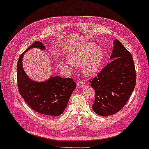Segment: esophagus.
I'll return each instance as SVG.
<instances>
[{
  "mask_svg": "<svg viewBox=\"0 0 149 149\" xmlns=\"http://www.w3.org/2000/svg\"><path fill=\"white\" fill-rule=\"evenodd\" d=\"M84 82L82 81H79L77 82V87L81 88L82 87H84Z\"/></svg>",
  "mask_w": 149,
  "mask_h": 149,
  "instance_id": "1",
  "label": "esophagus"
}]
</instances>
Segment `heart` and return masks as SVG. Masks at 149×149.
<instances>
[{"label":"heart","instance_id":"1","mask_svg":"<svg viewBox=\"0 0 149 149\" xmlns=\"http://www.w3.org/2000/svg\"><path fill=\"white\" fill-rule=\"evenodd\" d=\"M69 63L74 67L82 66L84 75L88 77L97 74L104 58V52L101 48L91 42L82 45L69 56Z\"/></svg>","mask_w":149,"mask_h":149}]
</instances>
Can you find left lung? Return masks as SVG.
<instances>
[{
  "label": "left lung",
  "instance_id": "obj_1",
  "mask_svg": "<svg viewBox=\"0 0 149 149\" xmlns=\"http://www.w3.org/2000/svg\"><path fill=\"white\" fill-rule=\"evenodd\" d=\"M111 61L91 79L95 89L93 109L100 116H109L125 106L136 84V74L132 54L120 41H114Z\"/></svg>",
  "mask_w": 149,
  "mask_h": 149
}]
</instances>
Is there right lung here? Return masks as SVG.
I'll return each mask as SVG.
<instances>
[{
    "mask_svg": "<svg viewBox=\"0 0 149 149\" xmlns=\"http://www.w3.org/2000/svg\"><path fill=\"white\" fill-rule=\"evenodd\" d=\"M31 48L45 49L42 42L36 41L20 54L17 63V84L20 95L33 111L47 116L61 115L77 84L70 78L58 76L52 77L42 82L29 79L22 68V60L24 52Z\"/></svg>",
    "mask_w": 149,
    "mask_h": 149,
    "instance_id": "obj_1",
    "label": "right lung"
}]
</instances>
